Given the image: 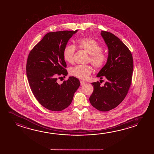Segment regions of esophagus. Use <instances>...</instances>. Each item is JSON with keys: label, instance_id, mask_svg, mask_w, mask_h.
Returning <instances> with one entry per match:
<instances>
[{"label": "esophagus", "instance_id": "esophagus-1", "mask_svg": "<svg viewBox=\"0 0 154 154\" xmlns=\"http://www.w3.org/2000/svg\"><path fill=\"white\" fill-rule=\"evenodd\" d=\"M80 82H81V85H84V84L85 83V82H84V81H80Z\"/></svg>", "mask_w": 154, "mask_h": 154}]
</instances>
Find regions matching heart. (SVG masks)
<instances>
[{
  "instance_id": "1",
  "label": "heart",
  "mask_w": 154,
  "mask_h": 154,
  "mask_svg": "<svg viewBox=\"0 0 154 154\" xmlns=\"http://www.w3.org/2000/svg\"><path fill=\"white\" fill-rule=\"evenodd\" d=\"M77 47L85 51L89 54L88 62H90L94 68L99 69L103 68L107 60L106 53L102 51V47L94 39L92 38H83L77 41ZM76 47L73 45L66 46L63 51V58L66 62L72 63ZM93 69L90 66H77L71 68L69 73L71 76L77 78L85 79L88 78Z\"/></svg>"
}]
</instances>
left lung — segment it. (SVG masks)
Returning a JSON list of instances; mask_svg holds the SVG:
<instances>
[{"label": "left lung", "instance_id": "left-lung-1", "mask_svg": "<svg viewBox=\"0 0 154 154\" xmlns=\"http://www.w3.org/2000/svg\"><path fill=\"white\" fill-rule=\"evenodd\" d=\"M101 35L108 47L106 64L97 77L106 79L103 86L99 82L91 83L93 92L89 100L99 111H110L124 100L131 85L133 60L131 51L112 33L101 31Z\"/></svg>", "mask_w": 154, "mask_h": 154}]
</instances>
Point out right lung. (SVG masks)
<instances>
[{"instance_id":"add662e5","label":"right lung","mask_w":154,"mask_h":154,"mask_svg":"<svg viewBox=\"0 0 154 154\" xmlns=\"http://www.w3.org/2000/svg\"><path fill=\"white\" fill-rule=\"evenodd\" d=\"M77 31L47 33L29 54L26 74L31 90L39 103L49 110L61 111L68 107L81 84L73 76L60 84L57 82V78L68 75L63 51Z\"/></svg>"}]
</instances>
